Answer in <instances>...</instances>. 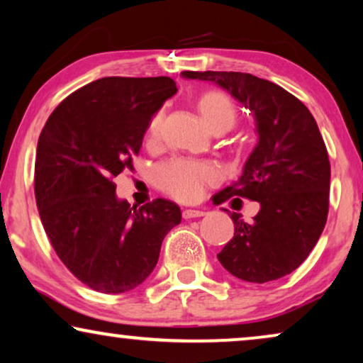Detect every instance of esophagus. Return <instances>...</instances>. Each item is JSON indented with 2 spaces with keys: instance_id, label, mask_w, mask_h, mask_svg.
<instances>
[{
  "instance_id": "34e87169",
  "label": "esophagus",
  "mask_w": 363,
  "mask_h": 363,
  "mask_svg": "<svg viewBox=\"0 0 363 363\" xmlns=\"http://www.w3.org/2000/svg\"><path fill=\"white\" fill-rule=\"evenodd\" d=\"M200 216H205V211L203 210H185L183 211V218H185V220H191V218H200Z\"/></svg>"
}]
</instances>
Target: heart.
<instances>
[{
	"label": "heart",
	"mask_w": 363,
	"mask_h": 363,
	"mask_svg": "<svg viewBox=\"0 0 363 363\" xmlns=\"http://www.w3.org/2000/svg\"><path fill=\"white\" fill-rule=\"evenodd\" d=\"M196 108L203 123L213 133L231 130L236 122L235 104L226 94L218 91L203 92L196 101ZM162 132V113H157L148 125L147 137L150 142L158 140ZM218 180V173L210 163L177 160L167 162L157 170V183L163 191L182 201H195L201 198L206 185Z\"/></svg>",
	"instance_id": "1"
}]
</instances>
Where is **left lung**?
Listing matches in <instances>:
<instances>
[{
    "instance_id": "obj_1",
    "label": "left lung",
    "mask_w": 363,
    "mask_h": 363,
    "mask_svg": "<svg viewBox=\"0 0 363 363\" xmlns=\"http://www.w3.org/2000/svg\"><path fill=\"white\" fill-rule=\"evenodd\" d=\"M225 89L255 116L257 143L242 175L215 196L216 205L247 198L259 203L251 223L231 213L235 236L218 259L238 279H279L297 269L324 231L330 163L325 143L304 104L274 82L246 72H182Z\"/></svg>"
}]
</instances>
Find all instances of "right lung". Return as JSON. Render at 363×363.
Segmentation results:
<instances>
[{"instance_id":"right-lung-1","label":"right lung","mask_w":363,"mask_h":363,"mask_svg":"<svg viewBox=\"0 0 363 363\" xmlns=\"http://www.w3.org/2000/svg\"><path fill=\"white\" fill-rule=\"evenodd\" d=\"M170 77H102L49 116L38 140L34 195L44 231L69 271L94 291L135 289L157 266L163 238L180 225L173 201L137 210L113 177L133 170L152 117L177 94Z\"/></svg>"}]
</instances>
